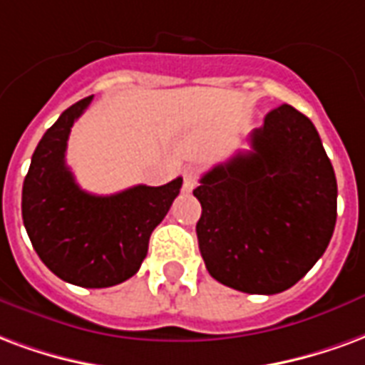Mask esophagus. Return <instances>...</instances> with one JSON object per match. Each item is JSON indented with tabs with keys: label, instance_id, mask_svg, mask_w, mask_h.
<instances>
[{
	"label": "esophagus",
	"instance_id": "1",
	"mask_svg": "<svg viewBox=\"0 0 365 365\" xmlns=\"http://www.w3.org/2000/svg\"><path fill=\"white\" fill-rule=\"evenodd\" d=\"M196 185H198V171L196 169H185V173H182V190L185 192H192L194 188H196Z\"/></svg>",
	"mask_w": 365,
	"mask_h": 365
}]
</instances>
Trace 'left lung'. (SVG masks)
<instances>
[{"mask_svg": "<svg viewBox=\"0 0 365 365\" xmlns=\"http://www.w3.org/2000/svg\"><path fill=\"white\" fill-rule=\"evenodd\" d=\"M251 151L215 165L194 188L196 235L212 278L245 294H280L323 257L336 223V177L313 122L282 105Z\"/></svg>", "mask_w": 365, "mask_h": 365, "instance_id": "1", "label": "left lung"}]
</instances>
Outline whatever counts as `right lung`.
Listing matches in <instances>:
<instances>
[{"instance_id":"obj_1","label":"right lung","mask_w":365,"mask_h":365,"mask_svg":"<svg viewBox=\"0 0 365 365\" xmlns=\"http://www.w3.org/2000/svg\"><path fill=\"white\" fill-rule=\"evenodd\" d=\"M91 101L71 105L42 135L23 182L21 210L34 251L58 278L81 288H108L140 270L151 231L179 196L182 179L110 196L81 190L66 165V148L73 122Z\"/></svg>"}]
</instances>
